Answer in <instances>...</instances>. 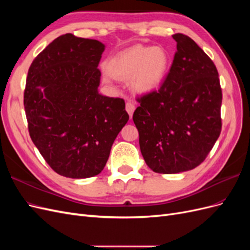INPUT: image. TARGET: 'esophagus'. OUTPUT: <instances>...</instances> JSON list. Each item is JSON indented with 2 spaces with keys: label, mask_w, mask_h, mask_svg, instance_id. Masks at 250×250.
I'll use <instances>...</instances> for the list:
<instances>
[{
  "label": "esophagus",
  "mask_w": 250,
  "mask_h": 250,
  "mask_svg": "<svg viewBox=\"0 0 250 250\" xmlns=\"http://www.w3.org/2000/svg\"><path fill=\"white\" fill-rule=\"evenodd\" d=\"M125 108H126V111L128 112V115H129V117H130V118H132L133 111H134V109H135V106H134L133 102H131V101H128V102L126 103V106H125Z\"/></svg>",
  "instance_id": "esophagus-1"
}]
</instances>
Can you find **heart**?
I'll use <instances>...</instances> for the list:
<instances>
[{
    "instance_id": "1",
    "label": "heart",
    "mask_w": 250,
    "mask_h": 250,
    "mask_svg": "<svg viewBox=\"0 0 250 250\" xmlns=\"http://www.w3.org/2000/svg\"><path fill=\"white\" fill-rule=\"evenodd\" d=\"M169 66V54L162 47H131L112 57L107 62L111 76L118 79L131 78L132 86L147 93L160 86ZM108 81V78H105Z\"/></svg>"
}]
</instances>
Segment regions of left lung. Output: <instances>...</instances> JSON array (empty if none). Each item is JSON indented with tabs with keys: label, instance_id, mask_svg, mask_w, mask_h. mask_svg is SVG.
<instances>
[{
	"label": "left lung",
	"instance_id": "obj_1",
	"mask_svg": "<svg viewBox=\"0 0 250 250\" xmlns=\"http://www.w3.org/2000/svg\"><path fill=\"white\" fill-rule=\"evenodd\" d=\"M177 51L157 90L137 98L133 122L148 167L162 174L192 170L221 132L222 89L215 63L188 35L176 33Z\"/></svg>",
	"mask_w": 250,
	"mask_h": 250
}]
</instances>
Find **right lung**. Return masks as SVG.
<instances>
[{
  "mask_svg": "<svg viewBox=\"0 0 250 250\" xmlns=\"http://www.w3.org/2000/svg\"><path fill=\"white\" fill-rule=\"evenodd\" d=\"M104 44L58 36L29 67L24 106L30 138L50 167L70 178L98 175L129 116L122 98L99 94Z\"/></svg>",
  "mask_w": 250,
  "mask_h": 250,
  "instance_id": "right-lung-1",
  "label": "right lung"
}]
</instances>
